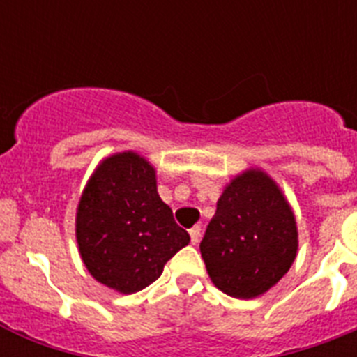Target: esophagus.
<instances>
[{
  "label": "esophagus",
  "mask_w": 357,
  "mask_h": 357,
  "mask_svg": "<svg viewBox=\"0 0 357 357\" xmlns=\"http://www.w3.org/2000/svg\"><path fill=\"white\" fill-rule=\"evenodd\" d=\"M189 236H191V243L197 245L200 241V227H193V229H189Z\"/></svg>",
  "instance_id": "esophagus-1"
}]
</instances>
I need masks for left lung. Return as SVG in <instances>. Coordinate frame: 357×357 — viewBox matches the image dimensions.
Listing matches in <instances>:
<instances>
[{
	"label": "left lung",
	"mask_w": 357,
	"mask_h": 357,
	"mask_svg": "<svg viewBox=\"0 0 357 357\" xmlns=\"http://www.w3.org/2000/svg\"><path fill=\"white\" fill-rule=\"evenodd\" d=\"M296 250L295 213L272 176L248 168L230 178L200 243L213 284L243 301L264 295L288 273Z\"/></svg>",
	"instance_id": "1"
}]
</instances>
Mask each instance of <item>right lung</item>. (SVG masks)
I'll list each match as a JSON object with an SVG mask.
<instances>
[{
    "mask_svg": "<svg viewBox=\"0 0 357 357\" xmlns=\"http://www.w3.org/2000/svg\"><path fill=\"white\" fill-rule=\"evenodd\" d=\"M75 234L91 275L123 295L159 279L189 243L157 193L155 168L132 150L98 164L78 200Z\"/></svg>",
    "mask_w": 357,
    "mask_h": 357,
    "instance_id": "1",
    "label": "right lung"
}]
</instances>
